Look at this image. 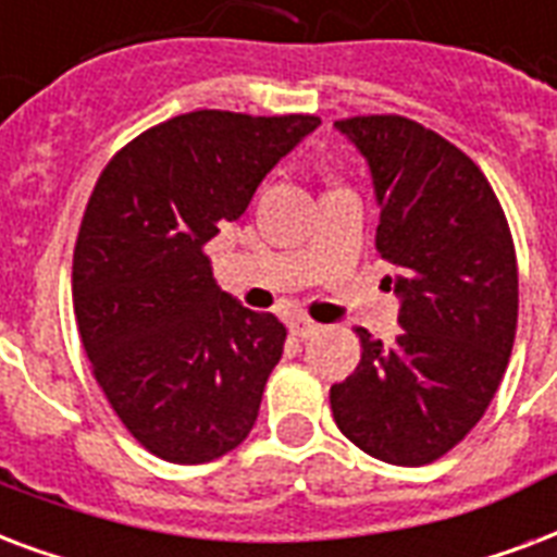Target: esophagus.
<instances>
[{
  "instance_id": "34e87169",
  "label": "esophagus",
  "mask_w": 557,
  "mask_h": 557,
  "mask_svg": "<svg viewBox=\"0 0 557 557\" xmlns=\"http://www.w3.org/2000/svg\"><path fill=\"white\" fill-rule=\"evenodd\" d=\"M288 333L297 335V338H312V335L321 333V324L309 321L307 315H295L292 321H288Z\"/></svg>"
}]
</instances>
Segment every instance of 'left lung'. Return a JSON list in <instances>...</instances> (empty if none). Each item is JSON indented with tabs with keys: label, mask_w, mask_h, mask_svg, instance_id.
<instances>
[{
	"label": "left lung",
	"mask_w": 557,
	"mask_h": 557,
	"mask_svg": "<svg viewBox=\"0 0 557 557\" xmlns=\"http://www.w3.org/2000/svg\"><path fill=\"white\" fill-rule=\"evenodd\" d=\"M371 169L376 250L400 297L403 333L368 330L362 359L330 388L338 430L388 465H430L494 400L517 333V257L505 212L479 165L403 116L335 122Z\"/></svg>",
	"instance_id": "1"
}]
</instances>
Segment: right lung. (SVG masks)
<instances>
[{
    "label": "right lung",
    "instance_id": "add662e5",
    "mask_svg": "<svg viewBox=\"0 0 557 557\" xmlns=\"http://www.w3.org/2000/svg\"><path fill=\"white\" fill-rule=\"evenodd\" d=\"M318 116L195 110L127 143L81 222L72 300L92 373L154 456L201 465L248 438L286 326L212 277L207 242Z\"/></svg>",
    "mask_w": 557,
    "mask_h": 557
}]
</instances>
